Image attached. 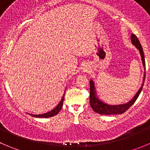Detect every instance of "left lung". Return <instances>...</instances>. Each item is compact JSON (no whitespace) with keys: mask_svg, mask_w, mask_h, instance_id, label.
<instances>
[{"mask_svg":"<svg viewBox=\"0 0 150 150\" xmlns=\"http://www.w3.org/2000/svg\"><path fill=\"white\" fill-rule=\"evenodd\" d=\"M131 41L132 43L136 47L139 51L141 57V61H142L143 66L144 67V70L146 69L145 67V59H144V51H143V48L141 45L139 40L136 35L134 34L131 35ZM146 72H144V78H143V83L141 84V88L137 92L135 96L132 98L131 100L129 102L126 103H123V104H117V105H112L109 104V103H105L103 100H100L97 96L96 90V86H95L94 81L92 79L89 81V84H90V96H89V104H90L92 110H94L96 112L98 113L100 115H115V114H122V113L125 112L129 108L132 104L135 102L137 98L139 96L140 93H141V90L144 86V83L145 80V75Z\"/></svg>","mask_w":150,"mask_h":150,"instance_id":"1","label":"left lung"}]
</instances>
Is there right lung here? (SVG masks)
<instances>
[{"label":"right lung","mask_w":150,"mask_h":150,"mask_svg":"<svg viewBox=\"0 0 150 150\" xmlns=\"http://www.w3.org/2000/svg\"><path fill=\"white\" fill-rule=\"evenodd\" d=\"M64 95L63 96L62 99L60 101V103H58L55 107H54L53 110H52L51 111L48 112H46V113H43V114H39V115H34V114H30L29 113L30 115L33 116V117H52V116L56 115L58 114V112H60V110H61L63 107V103H64Z\"/></svg>","instance_id":"1"}]
</instances>
